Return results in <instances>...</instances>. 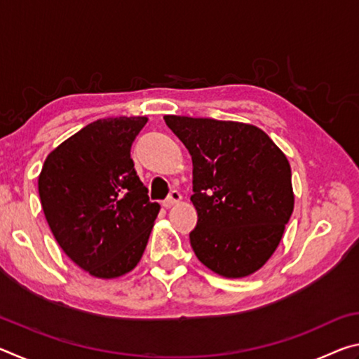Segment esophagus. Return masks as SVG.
<instances>
[{
	"mask_svg": "<svg viewBox=\"0 0 359 359\" xmlns=\"http://www.w3.org/2000/svg\"><path fill=\"white\" fill-rule=\"evenodd\" d=\"M180 199H182V194L177 190H172L171 193H169V196L165 199V201H163V205H165L166 209H169L177 203H180Z\"/></svg>",
	"mask_w": 359,
	"mask_h": 359,
	"instance_id": "esophagus-1",
	"label": "esophagus"
}]
</instances>
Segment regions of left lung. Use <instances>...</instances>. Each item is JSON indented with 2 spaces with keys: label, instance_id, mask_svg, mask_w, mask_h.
I'll use <instances>...</instances> for the list:
<instances>
[{
  "label": "left lung",
  "instance_id": "obj_1",
  "mask_svg": "<svg viewBox=\"0 0 359 359\" xmlns=\"http://www.w3.org/2000/svg\"><path fill=\"white\" fill-rule=\"evenodd\" d=\"M165 121L193 160L194 255L218 276L253 274L276 252L293 214L287 156L253 125L184 115Z\"/></svg>",
  "mask_w": 359,
  "mask_h": 359
}]
</instances>
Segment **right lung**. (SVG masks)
<instances>
[{"label": "right lung", "mask_w": 359, "mask_h": 359, "mask_svg": "<svg viewBox=\"0 0 359 359\" xmlns=\"http://www.w3.org/2000/svg\"><path fill=\"white\" fill-rule=\"evenodd\" d=\"M147 117L96 120L52 150L38 188L58 245L98 278L128 274L142 258L160 204L131 160Z\"/></svg>", "instance_id": "obj_1"}]
</instances>
